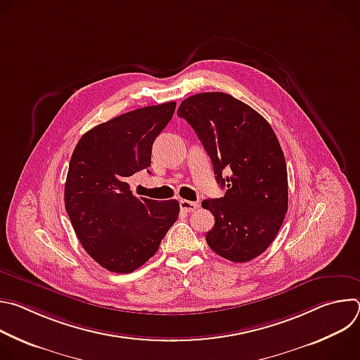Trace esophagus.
Returning a JSON list of instances; mask_svg holds the SVG:
<instances>
[{"mask_svg":"<svg viewBox=\"0 0 360 360\" xmlns=\"http://www.w3.org/2000/svg\"><path fill=\"white\" fill-rule=\"evenodd\" d=\"M179 207H181V210L182 211H185V212H193L195 210H198V202H191V200H185V199H181V202H179Z\"/></svg>","mask_w":360,"mask_h":360,"instance_id":"esophagus-1","label":"esophagus"}]
</instances>
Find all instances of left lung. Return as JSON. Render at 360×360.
Listing matches in <instances>:
<instances>
[{"label": "left lung", "instance_id": "left-lung-1", "mask_svg": "<svg viewBox=\"0 0 360 360\" xmlns=\"http://www.w3.org/2000/svg\"><path fill=\"white\" fill-rule=\"evenodd\" d=\"M178 115L193 128L211 157L222 198L205 199L215 217L210 248L231 262H249L278 235L288 211V171L269 122L225 92L182 101ZM224 176L222 177L221 175Z\"/></svg>", "mask_w": 360, "mask_h": 360}]
</instances>
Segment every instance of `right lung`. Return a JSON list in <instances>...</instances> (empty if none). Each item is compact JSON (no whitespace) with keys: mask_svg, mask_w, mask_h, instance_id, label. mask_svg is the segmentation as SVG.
<instances>
[{"mask_svg":"<svg viewBox=\"0 0 360 360\" xmlns=\"http://www.w3.org/2000/svg\"><path fill=\"white\" fill-rule=\"evenodd\" d=\"M176 102L139 108L85 132L70 161L65 210L91 258L115 274H131L157 253L178 219L176 199L132 195L128 178L150 167L152 143Z\"/></svg>","mask_w":360,"mask_h":360,"instance_id":"add662e5","label":"right lung"}]
</instances>
